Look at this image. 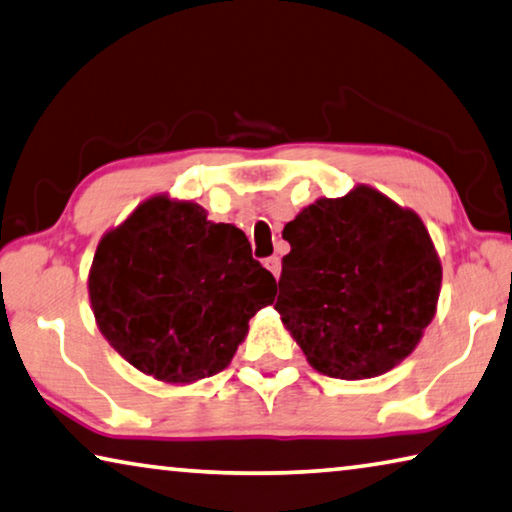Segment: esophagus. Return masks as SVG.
Wrapping results in <instances>:
<instances>
[{"label": "esophagus", "mask_w": 512, "mask_h": 512, "mask_svg": "<svg viewBox=\"0 0 512 512\" xmlns=\"http://www.w3.org/2000/svg\"><path fill=\"white\" fill-rule=\"evenodd\" d=\"M264 266H266V269H269L273 275H275V280H278L280 278V273H282V262H280V257H269V259H266V262H264Z\"/></svg>", "instance_id": "obj_1"}]
</instances>
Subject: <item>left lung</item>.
I'll list each match as a JSON object with an SVG mask.
<instances>
[{
	"instance_id": "left-lung-1",
	"label": "left lung",
	"mask_w": 512,
	"mask_h": 512,
	"mask_svg": "<svg viewBox=\"0 0 512 512\" xmlns=\"http://www.w3.org/2000/svg\"><path fill=\"white\" fill-rule=\"evenodd\" d=\"M275 310L307 362L330 378L380 376L415 351L440 298L431 234L367 184L319 198L285 225Z\"/></svg>"
}]
</instances>
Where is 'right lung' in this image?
<instances>
[{
  "label": "right lung",
  "mask_w": 512,
  "mask_h": 512,
  "mask_svg": "<svg viewBox=\"0 0 512 512\" xmlns=\"http://www.w3.org/2000/svg\"><path fill=\"white\" fill-rule=\"evenodd\" d=\"M88 296L123 358L168 385L223 371L248 321L273 303L275 278L239 227L193 200L152 196L97 243Z\"/></svg>",
  "instance_id": "1"
}]
</instances>
